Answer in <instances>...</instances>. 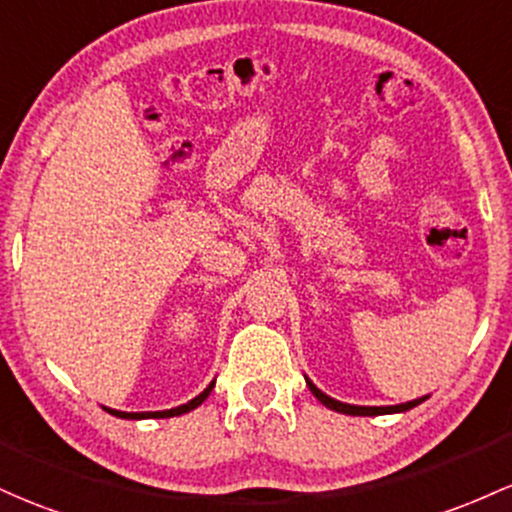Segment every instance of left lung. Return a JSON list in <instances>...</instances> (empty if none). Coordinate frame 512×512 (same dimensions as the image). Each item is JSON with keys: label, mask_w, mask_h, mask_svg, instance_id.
I'll return each instance as SVG.
<instances>
[{"label": "left lung", "mask_w": 512, "mask_h": 512, "mask_svg": "<svg viewBox=\"0 0 512 512\" xmlns=\"http://www.w3.org/2000/svg\"><path fill=\"white\" fill-rule=\"evenodd\" d=\"M303 379H306V386H308V389H311L313 396H316L325 408H330V411L345 413V415H369V418H372V415L406 413V411H411V408L420 406V403L428 401V398H430V393H428V396L413 398V401H406V403H396V406H355V403H342V401H338V398H333V396H328V393H323L316 384H313L311 379H308L306 374H303Z\"/></svg>", "instance_id": "left-lung-1"}]
</instances>
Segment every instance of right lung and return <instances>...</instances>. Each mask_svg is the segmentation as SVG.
Returning a JSON list of instances; mask_svg holds the SVG:
<instances>
[{
  "label": "right lung",
  "instance_id": "add662e5",
  "mask_svg": "<svg viewBox=\"0 0 512 512\" xmlns=\"http://www.w3.org/2000/svg\"><path fill=\"white\" fill-rule=\"evenodd\" d=\"M213 386H216V381H211L209 386H206L204 391L199 393V396H194L192 401H187V403H182V406H177V408H167V411H145V413H128V411H116V408H106L104 406V411L106 413H111V415H116V418H123V420H148V418H174V415H182V413H189V411H194L196 406H201V403L206 401V398H209V393L213 391Z\"/></svg>",
  "mask_w": 512,
  "mask_h": 512
}]
</instances>
